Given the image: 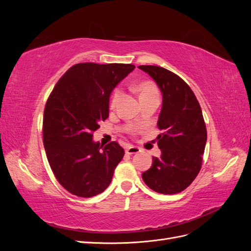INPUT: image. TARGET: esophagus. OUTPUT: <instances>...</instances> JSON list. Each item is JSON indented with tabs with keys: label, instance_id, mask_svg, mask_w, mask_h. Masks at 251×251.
<instances>
[{
	"label": "esophagus",
	"instance_id": "34e87169",
	"mask_svg": "<svg viewBox=\"0 0 251 251\" xmlns=\"http://www.w3.org/2000/svg\"><path fill=\"white\" fill-rule=\"evenodd\" d=\"M139 151H141V150H140L139 148H137V147H133V146H131V147H128V148H126V154H128V155H132V154H138Z\"/></svg>",
	"mask_w": 251,
	"mask_h": 251
}]
</instances>
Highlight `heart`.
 <instances>
[{"label": "heart", "instance_id": "1", "mask_svg": "<svg viewBox=\"0 0 251 251\" xmlns=\"http://www.w3.org/2000/svg\"><path fill=\"white\" fill-rule=\"evenodd\" d=\"M137 90H138L140 97L151 95V94H157V91L154 88V86L151 85V83H149V82L139 83L138 87H137ZM119 95H120L119 90L114 91V93H113L112 98H111V107H115V104H116L118 98H119Z\"/></svg>", "mask_w": 251, "mask_h": 251}]
</instances>
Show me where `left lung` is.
I'll use <instances>...</instances> for the list:
<instances>
[{"label": "left lung", "instance_id": "obj_1", "mask_svg": "<svg viewBox=\"0 0 251 251\" xmlns=\"http://www.w3.org/2000/svg\"><path fill=\"white\" fill-rule=\"evenodd\" d=\"M138 68L156 81L162 93L157 123L163 131L157 137L161 156L153 157L142 179L159 194H177L191 185L201 170L207 139L202 110L192 89L178 75L158 66Z\"/></svg>", "mask_w": 251, "mask_h": 251}]
</instances>
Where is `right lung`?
<instances>
[{
	"mask_svg": "<svg viewBox=\"0 0 251 251\" xmlns=\"http://www.w3.org/2000/svg\"><path fill=\"white\" fill-rule=\"evenodd\" d=\"M135 69L132 64L82 63L57 81L44 111L43 139L50 168L68 192L90 198L107 188L125 151L116 141H93L109 117L113 89Z\"/></svg>",
	"mask_w": 251,
	"mask_h": 251,
	"instance_id": "right-lung-1",
	"label": "right lung"
}]
</instances>
